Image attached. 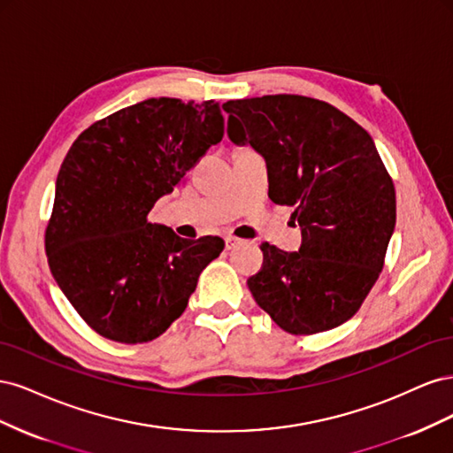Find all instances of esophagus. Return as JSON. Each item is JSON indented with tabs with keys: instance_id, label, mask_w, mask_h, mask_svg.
<instances>
[{
	"instance_id": "esophagus-1",
	"label": "esophagus",
	"mask_w": 453,
	"mask_h": 453,
	"mask_svg": "<svg viewBox=\"0 0 453 453\" xmlns=\"http://www.w3.org/2000/svg\"><path fill=\"white\" fill-rule=\"evenodd\" d=\"M225 243H226V250H234V248H238V245L242 243V240H240V238H234V236H228V238L225 240Z\"/></svg>"
}]
</instances>
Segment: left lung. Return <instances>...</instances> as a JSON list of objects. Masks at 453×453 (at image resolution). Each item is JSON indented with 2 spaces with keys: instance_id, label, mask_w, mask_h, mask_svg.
<instances>
[{
  "instance_id": "1",
  "label": "left lung",
  "mask_w": 453,
  "mask_h": 453,
  "mask_svg": "<svg viewBox=\"0 0 453 453\" xmlns=\"http://www.w3.org/2000/svg\"><path fill=\"white\" fill-rule=\"evenodd\" d=\"M228 138L266 160L268 196L293 205L303 245L263 243L248 280L255 303L291 334L334 328L359 311L383 268L396 200L368 132L331 104L296 94L230 100Z\"/></svg>"
}]
</instances>
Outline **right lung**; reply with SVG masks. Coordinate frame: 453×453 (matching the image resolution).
<instances>
[{"label":"right lung","instance_id":"1","mask_svg":"<svg viewBox=\"0 0 453 453\" xmlns=\"http://www.w3.org/2000/svg\"><path fill=\"white\" fill-rule=\"evenodd\" d=\"M223 134L213 100L149 98L96 120L67 150L45 251L62 293L100 336L120 344L160 336L223 251L221 238L185 240L149 221L155 202Z\"/></svg>","mask_w":453,"mask_h":453}]
</instances>
